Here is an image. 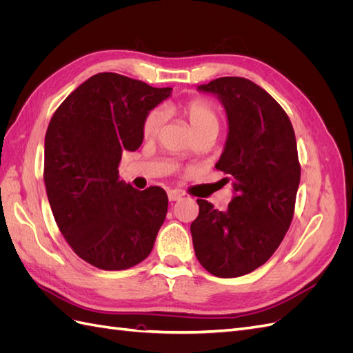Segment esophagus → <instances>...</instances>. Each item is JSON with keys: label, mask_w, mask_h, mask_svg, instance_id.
<instances>
[{"label": "esophagus", "mask_w": 353, "mask_h": 353, "mask_svg": "<svg viewBox=\"0 0 353 353\" xmlns=\"http://www.w3.org/2000/svg\"><path fill=\"white\" fill-rule=\"evenodd\" d=\"M168 197H169L170 201H176V200L183 197V194H181L179 191H176V190H170V191H168Z\"/></svg>", "instance_id": "esophagus-1"}]
</instances>
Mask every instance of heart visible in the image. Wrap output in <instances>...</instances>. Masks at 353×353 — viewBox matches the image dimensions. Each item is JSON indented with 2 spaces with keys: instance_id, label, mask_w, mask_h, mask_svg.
Listing matches in <instances>:
<instances>
[{
  "instance_id": "b5f03b06",
  "label": "heart",
  "mask_w": 353,
  "mask_h": 353,
  "mask_svg": "<svg viewBox=\"0 0 353 353\" xmlns=\"http://www.w3.org/2000/svg\"><path fill=\"white\" fill-rule=\"evenodd\" d=\"M170 109L183 114L188 121V125L193 132L199 137L205 132H218L219 130V114L206 100L193 99L178 105H170ZM165 123V113L159 109L148 112L143 121V137L147 141H153L159 137Z\"/></svg>"
}]
</instances>
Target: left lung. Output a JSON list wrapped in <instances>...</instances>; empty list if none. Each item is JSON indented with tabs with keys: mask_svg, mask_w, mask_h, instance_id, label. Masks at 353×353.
Wrapping results in <instances>:
<instances>
[{
	"mask_svg": "<svg viewBox=\"0 0 353 353\" xmlns=\"http://www.w3.org/2000/svg\"><path fill=\"white\" fill-rule=\"evenodd\" d=\"M197 90L216 95L227 112L215 168L232 179L234 197L227 210L199 199L191 237L203 268L234 279L268 261L290 227L301 183L296 137L281 105L249 79L218 78Z\"/></svg>",
	"mask_w": 353,
	"mask_h": 353,
	"instance_id": "left-lung-1",
	"label": "left lung"
}]
</instances>
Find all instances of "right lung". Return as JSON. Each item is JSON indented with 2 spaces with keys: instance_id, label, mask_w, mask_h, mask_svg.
Listing matches in <instances>:
<instances>
[{
  "instance_id": "1",
  "label": "right lung",
  "mask_w": 353,
  "mask_h": 353,
  "mask_svg": "<svg viewBox=\"0 0 353 353\" xmlns=\"http://www.w3.org/2000/svg\"><path fill=\"white\" fill-rule=\"evenodd\" d=\"M172 88L97 73L52 114L46 134L44 183L52 215L73 252L104 271L150 254L168 212L163 188L119 181L122 153L143 143V121Z\"/></svg>"
}]
</instances>
